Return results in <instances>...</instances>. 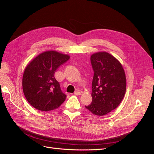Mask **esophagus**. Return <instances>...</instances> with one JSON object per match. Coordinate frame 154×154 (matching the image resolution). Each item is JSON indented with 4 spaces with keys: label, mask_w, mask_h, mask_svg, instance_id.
<instances>
[{
    "label": "esophagus",
    "mask_w": 154,
    "mask_h": 154,
    "mask_svg": "<svg viewBox=\"0 0 154 154\" xmlns=\"http://www.w3.org/2000/svg\"><path fill=\"white\" fill-rule=\"evenodd\" d=\"M74 95H76V96L81 95V92H79V91H76V92H74Z\"/></svg>",
    "instance_id": "34e87169"
}]
</instances>
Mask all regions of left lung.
Returning a JSON list of instances; mask_svg holds the SVG:
<instances>
[{
    "instance_id": "obj_1",
    "label": "left lung",
    "mask_w": 154,
    "mask_h": 154,
    "mask_svg": "<svg viewBox=\"0 0 154 154\" xmlns=\"http://www.w3.org/2000/svg\"><path fill=\"white\" fill-rule=\"evenodd\" d=\"M91 62L94 71L92 83V103L85 108L102 116L117 108L123 100L127 87L122 63L106 52L92 54Z\"/></svg>"
}]
</instances>
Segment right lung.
<instances>
[{
    "label": "right lung",
    "mask_w": 154,
    "mask_h": 154,
    "mask_svg": "<svg viewBox=\"0 0 154 154\" xmlns=\"http://www.w3.org/2000/svg\"><path fill=\"white\" fill-rule=\"evenodd\" d=\"M70 58L68 54L56 51L38 54L26 66L22 77V89L28 103L37 110L57 109L66 99L54 74Z\"/></svg>",
    "instance_id": "right-lung-1"
}]
</instances>
